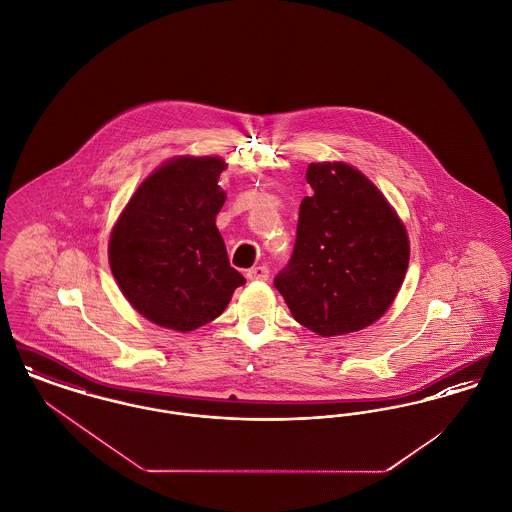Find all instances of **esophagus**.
Listing matches in <instances>:
<instances>
[{"label": "esophagus", "instance_id": "esophagus-1", "mask_svg": "<svg viewBox=\"0 0 512 512\" xmlns=\"http://www.w3.org/2000/svg\"><path fill=\"white\" fill-rule=\"evenodd\" d=\"M268 268L267 267H255L247 270V278L249 280H255V282H265L268 280Z\"/></svg>", "mask_w": 512, "mask_h": 512}]
</instances>
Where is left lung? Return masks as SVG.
<instances>
[{
	"label": "left lung",
	"instance_id": "obj_1",
	"mask_svg": "<svg viewBox=\"0 0 512 512\" xmlns=\"http://www.w3.org/2000/svg\"><path fill=\"white\" fill-rule=\"evenodd\" d=\"M288 265L274 276L293 318L318 336L382 317L409 267V238L386 197L345 163H311Z\"/></svg>",
	"mask_w": 512,
	"mask_h": 512
}]
</instances>
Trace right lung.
I'll return each mask as SVG.
<instances>
[{
  "mask_svg": "<svg viewBox=\"0 0 512 512\" xmlns=\"http://www.w3.org/2000/svg\"><path fill=\"white\" fill-rule=\"evenodd\" d=\"M219 157H178L132 195L109 240L113 276L147 320L190 332L222 315L245 278L230 267L217 215Z\"/></svg>",
  "mask_w": 512,
  "mask_h": 512,
  "instance_id": "1",
  "label": "right lung"
}]
</instances>
